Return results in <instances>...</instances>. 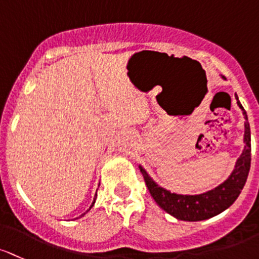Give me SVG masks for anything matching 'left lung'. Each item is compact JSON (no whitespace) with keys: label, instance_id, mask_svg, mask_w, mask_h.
<instances>
[{"label":"left lung","instance_id":"left-lung-1","mask_svg":"<svg viewBox=\"0 0 259 259\" xmlns=\"http://www.w3.org/2000/svg\"><path fill=\"white\" fill-rule=\"evenodd\" d=\"M236 99H237L238 107L242 109L244 119H246V122H244V144L246 146H244L241 156L238 157L235 170L232 171L230 178L216 189L201 195L171 194L167 190L160 187L148 175V172L141 166H139L152 198L164 211L170 213L171 216L176 217L178 220L191 222L202 221V220L211 219V217L221 213L237 200L244 184H246L249 167H251V129H249L247 113L239 103L237 94H236Z\"/></svg>","mask_w":259,"mask_h":259}]
</instances>
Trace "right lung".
<instances>
[{
	"label": "right lung",
	"instance_id": "right-lung-1",
	"mask_svg": "<svg viewBox=\"0 0 259 259\" xmlns=\"http://www.w3.org/2000/svg\"><path fill=\"white\" fill-rule=\"evenodd\" d=\"M95 197H97V194H95ZM94 202H95V198H94V201H93V203H92V206H93V205H94ZM92 206H91V207H92ZM83 214H85V213H83ZM83 214H81V216H83Z\"/></svg>",
	"mask_w": 259,
	"mask_h": 259
}]
</instances>
